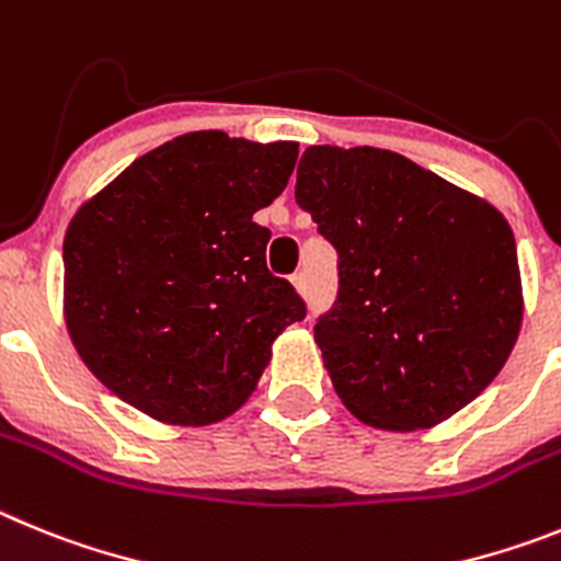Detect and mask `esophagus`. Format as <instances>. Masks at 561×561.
<instances>
[{"mask_svg": "<svg viewBox=\"0 0 561 561\" xmlns=\"http://www.w3.org/2000/svg\"><path fill=\"white\" fill-rule=\"evenodd\" d=\"M290 282H293V285H296V290H299V293L307 290V276L301 274V271H299V274H293Z\"/></svg>", "mask_w": 561, "mask_h": 561, "instance_id": "1", "label": "esophagus"}]
</instances>
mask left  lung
<instances>
[{
    "mask_svg": "<svg viewBox=\"0 0 561 561\" xmlns=\"http://www.w3.org/2000/svg\"><path fill=\"white\" fill-rule=\"evenodd\" d=\"M296 204L337 251L316 343L343 405L368 425L422 431L476 400L523 321L501 211L400 153L330 145L301 156Z\"/></svg>",
    "mask_w": 561,
    "mask_h": 561,
    "instance_id": "8db88e82",
    "label": "left lung"
}]
</instances>
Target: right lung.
<instances>
[{"label":"right lung","mask_w":561,"mask_h":561,"mask_svg":"<svg viewBox=\"0 0 561 561\" xmlns=\"http://www.w3.org/2000/svg\"><path fill=\"white\" fill-rule=\"evenodd\" d=\"M296 156V142L184 134L80 206L64 237V316L119 400L170 425H211L249 400L274 337L307 316L254 224Z\"/></svg>","instance_id":"obj_1"}]
</instances>
